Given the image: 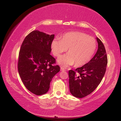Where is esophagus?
<instances>
[{"label": "esophagus", "instance_id": "esophagus-1", "mask_svg": "<svg viewBox=\"0 0 121 121\" xmlns=\"http://www.w3.org/2000/svg\"><path fill=\"white\" fill-rule=\"evenodd\" d=\"M60 70H61V71H64V70H65V69L64 67H61V68H60Z\"/></svg>", "mask_w": 121, "mask_h": 121}]
</instances>
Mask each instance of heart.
Returning <instances> with one entry per match:
<instances>
[{"label": "heart", "instance_id": "1", "mask_svg": "<svg viewBox=\"0 0 121 121\" xmlns=\"http://www.w3.org/2000/svg\"><path fill=\"white\" fill-rule=\"evenodd\" d=\"M97 41L94 37L80 32H71L64 34L62 39L55 38L52 42V53L56 57L67 51L66 55L58 58L59 64L67 67L75 64L80 67L91 60L97 48Z\"/></svg>", "mask_w": 121, "mask_h": 121}]
</instances>
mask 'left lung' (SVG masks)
<instances>
[{
	"mask_svg": "<svg viewBox=\"0 0 121 121\" xmlns=\"http://www.w3.org/2000/svg\"><path fill=\"white\" fill-rule=\"evenodd\" d=\"M97 38L98 49L89 62L75 70H69V91L73 95L82 98L91 94L101 83L105 75L107 57L103 43Z\"/></svg>",
	"mask_w": 121,
	"mask_h": 121,
	"instance_id": "1",
	"label": "left lung"
}]
</instances>
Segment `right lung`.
I'll use <instances>...</instances> for the list:
<instances>
[{"mask_svg": "<svg viewBox=\"0 0 121 121\" xmlns=\"http://www.w3.org/2000/svg\"><path fill=\"white\" fill-rule=\"evenodd\" d=\"M55 35L38 30L27 35L21 44L18 70L26 87L36 95L47 92L52 78L60 71L56 59L51 55Z\"/></svg>", "mask_w": 121, "mask_h": 121, "instance_id": "add662e5", "label": "right lung"}]
</instances>
